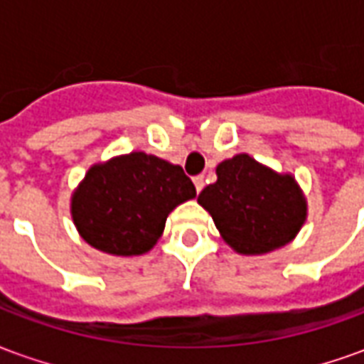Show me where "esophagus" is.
<instances>
[{
	"mask_svg": "<svg viewBox=\"0 0 364 364\" xmlns=\"http://www.w3.org/2000/svg\"><path fill=\"white\" fill-rule=\"evenodd\" d=\"M193 183H195V189H197V193H200L203 187H205V177H203V175H198V177L193 179Z\"/></svg>",
	"mask_w": 364,
	"mask_h": 364,
	"instance_id": "34e87169",
	"label": "esophagus"
}]
</instances>
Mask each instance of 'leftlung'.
Masks as SVG:
<instances>
[{
  "instance_id": "1",
  "label": "left lung",
  "mask_w": 364,
  "mask_h": 364,
  "mask_svg": "<svg viewBox=\"0 0 364 364\" xmlns=\"http://www.w3.org/2000/svg\"><path fill=\"white\" fill-rule=\"evenodd\" d=\"M216 177L198 195V205L234 252H274L304 226L308 203L294 175L277 173L247 154H236L218 164Z\"/></svg>"
}]
</instances>
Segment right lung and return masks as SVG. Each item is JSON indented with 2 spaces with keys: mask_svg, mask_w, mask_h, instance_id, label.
Here are the masks:
<instances>
[{
  "mask_svg": "<svg viewBox=\"0 0 364 364\" xmlns=\"http://www.w3.org/2000/svg\"><path fill=\"white\" fill-rule=\"evenodd\" d=\"M197 197L181 166L146 151L99 161L72 193L70 213L77 234L109 255L150 252L175 206Z\"/></svg>",
  "mask_w": 364,
  "mask_h": 364,
  "instance_id": "obj_1",
  "label": "right lung"
}]
</instances>
